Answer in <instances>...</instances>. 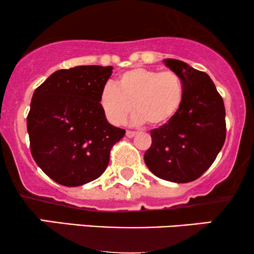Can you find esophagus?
Here are the masks:
<instances>
[{"mask_svg":"<svg viewBox=\"0 0 254 254\" xmlns=\"http://www.w3.org/2000/svg\"><path fill=\"white\" fill-rule=\"evenodd\" d=\"M136 132H134V130H126V135L127 138H133L134 135H135Z\"/></svg>","mask_w":254,"mask_h":254,"instance_id":"1","label":"esophagus"}]
</instances>
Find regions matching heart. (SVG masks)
I'll list each match as a JSON object with an SVG mask.
<instances>
[{"mask_svg": "<svg viewBox=\"0 0 254 254\" xmlns=\"http://www.w3.org/2000/svg\"><path fill=\"white\" fill-rule=\"evenodd\" d=\"M184 98L183 80L172 71L134 67L125 71L102 88L98 103L104 115L114 125H121L134 112L133 121L162 126L180 110Z\"/></svg>", "mask_w": 254, "mask_h": 254, "instance_id": "b5f03b06", "label": "heart"}]
</instances>
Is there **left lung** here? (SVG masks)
<instances>
[{"label":"left lung","instance_id":"obj_1","mask_svg":"<svg viewBox=\"0 0 254 254\" xmlns=\"http://www.w3.org/2000/svg\"><path fill=\"white\" fill-rule=\"evenodd\" d=\"M163 62L183 80L184 98L171 120L151 130L144 159L157 177L188 183L210 168L225 144V104L207 73L177 59Z\"/></svg>","mask_w":254,"mask_h":254}]
</instances>
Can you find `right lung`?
Returning a JSON list of instances; mask_svg holds the SVG:
<instances>
[{"label": "right lung", "mask_w": 254, "mask_h": 254, "mask_svg": "<svg viewBox=\"0 0 254 254\" xmlns=\"http://www.w3.org/2000/svg\"><path fill=\"white\" fill-rule=\"evenodd\" d=\"M112 66L82 65L53 72L33 94L27 116L35 163L57 183L79 187L96 180L113 145L126 130L110 125L98 97Z\"/></svg>", "instance_id": "right-lung-1"}]
</instances>
